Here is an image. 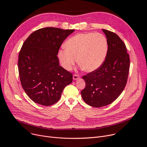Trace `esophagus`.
Here are the masks:
<instances>
[{
	"instance_id": "obj_1",
	"label": "esophagus",
	"mask_w": 147,
	"mask_h": 147,
	"mask_svg": "<svg viewBox=\"0 0 147 147\" xmlns=\"http://www.w3.org/2000/svg\"><path fill=\"white\" fill-rule=\"evenodd\" d=\"M79 78H80V76H79L78 75H77V74H74V75H73V78L74 80H76L78 79Z\"/></svg>"
}]
</instances>
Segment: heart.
<instances>
[{
    "label": "heart",
    "instance_id": "1",
    "mask_svg": "<svg viewBox=\"0 0 147 147\" xmlns=\"http://www.w3.org/2000/svg\"><path fill=\"white\" fill-rule=\"evenodd\" d=\"M66 49L60 50L58 57L62 66L70 70L77 61L82 69L92 72L99 69L105 60L108 41L103 34L80 33L69 39ZM78 59H76V57Z\"/></svg>",
    "mask_w": 147,
    "mask_h": 147
}]
</instances>
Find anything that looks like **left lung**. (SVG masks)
I'll return each mask as SVG.
<instances>
[{"mask_svg": "<svg viewBox=\"0 0 147 147\" xmlns=\"http://www.w3.org/2000/svg\"><path fill=\"white\" fill-rule=\"evenodd\" d=\"M108 41L105 60L96 70L82 78L86 87L81 91L82 99L90 106L108 105L123 92L127 81L130 57L123 41L115 33L102 29Z\"/></svg>", "mask_w": 147, "mask_h": 147, "instance_id": "obj_1", "label": "left lung"}]
</instances>
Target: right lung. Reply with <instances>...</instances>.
Returning <instances> with one entry per match:
<instances>
[{"label":"right lung","mask_w":147,"mask_h":147,"mask_svg":"<svg viewBox=\"0 0 147 147\" xmlns=\"http://www.w3.org/2000/svg\"><path fill=\"white\" fill-rule=\"evenodd\" d=\"M74 30L46 27L32 32L21 48L18 68L21 84L34 102L50 106L60 98L73 81V74L59 66L57 56L65 39Z\"/></svg>","instance_id":"obj_1"}]
</instances>
